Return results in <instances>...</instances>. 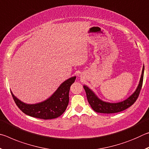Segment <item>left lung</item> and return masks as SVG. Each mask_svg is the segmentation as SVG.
<instances>
[{
  "label": "left lung",
  "mask_w": 149,
  "mask_h": 149,
  "mask_svg": "<svg viewBox=\"0 0 149 149\" xmlns=\"http://www.w3.org/2000/svg\"><path fill=\"white\" fill-rule=\"evenodd\" d=\"M143 75H144V65L143 67L142 74L140 78L139 84L136 89L135 91L133 94L123 101L117 103H110L104 102L98 98L97 95L91 89L86 85H84V88L86 92L87 100L91 107L95 112L99 113H104V114H112V113H117L127 109L130 107L137 99L139 95L141 87H142L143 81Z\"/></svg>",
  "instance_id": "1"
}]
</instances>
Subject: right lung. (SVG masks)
Here are the masks:
<instances>
[{
	"instance_id": "add662e5",
	"label": "right lung",
	"mask_w": 149,
	"mask_h": 149,
	"mask_svg": "<svg viewBox=\"0 0 149 149\" xmlns=\"http://www.w3.org/2000/svg\"><path fill=\"white\" fill-rule=\"evenodd\" d=\"M75 78L76 77L74 76L65 80L51 97L37 104H26L15 97L12 92L11 94L17 107L24 114L40 119H54L61 116L66 109L69 102L70 87L74 83Z\"/></svg>"
}]
</instances>
